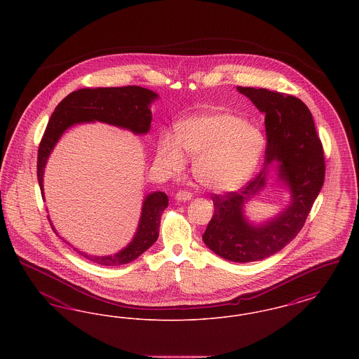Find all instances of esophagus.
I'll list each match as a JSON object with an SVG mask.
<instances>
[{
    "mask_svg": "<svg viewBox=\"0 0 359 359\" xmlns=\"http://www.w3.org/2000/svg\"><path fill=\"white\" fill-rule=\"evenodd\" d=\"M176 201H179V202H188L191 198H192V195H191V192H188V191H184V189H180L177 194H176Z\"/></svg>",
    "mask_w": 359,
    "mask_h": 359,
    "instance_id": "34e87169",
    "label": "esophagus"
}]
</instances>
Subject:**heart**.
<instances>
[{
  "label": "heart",
  "instance_id": "b5f03b06",
  "mask_svg": "<svg viewBox=\"0 0 359 359\" xmlns=\"http://www.w3.org/2000/svg\"><path fill=\"white\" fill-rule=\"evenodd\" d=\"M264 145V136L255 125L229 113L205 111L180 122L176 138L164 137L157 156L167 170L180 171L186 151L196 157L194 175L202 186L231 191L255 171Z\"/></svg>",
  "mask_w": 359,
  "mask_h": 359
}]
</instances>
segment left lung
Listing matches in <instances>:
<instances>
[{
    "instance_id": "left-lung-1",
    "label": "left lung",
    "mask_w": 359,
    "mask_h": 359,
    "mask_svg": "<svg viewBox=\"0 0 359 359\" xmlns=\"http://www.w3.org/2000/svg\"><path fill=\"white\" fill-rule=\"evenodd\" d=\"M265 114L264 168L239 192L214 195V217L203 242L215 255L233 262H253L280 252L304 226L325 183V154L312 114L299 98L266 88L237 87ZM275 168L290 192V205L262 224L249 223L244 205L266 185Z\"/></svg>"
}]
</instances>
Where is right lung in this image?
Instances as JSON below:
<instances>
[{"label":"right lung","instance_id":"add662e5","mask_svg":"<svg viewBox=\"0 0 359 359\" xmlns=\"http://www.w3.org/2000/svg\"><path fill=\"white\" fill-rule=\"evenodd\" d=\"M157 98L158 95L154 91L138 86L81 88L69 94L52 113L44 136L39 145L37 179L43 198V177L46 164L59 138L65 135L67 129L78 123L98 121L130 130L135 135H147L152 122L151 104ZM167 205L168 196L165 192L156 191L148 194L142 202L141 217L135 237L128 246L116 255L90 256L75 248L74 249L81 256L103 266L129 264L148 250L158 238L161 214ZM48 221L51 223L50 217ZM51 226L55 230L52 223Z\"/></svg>","mask_w":359,"mask_h":359}]
</instances>
